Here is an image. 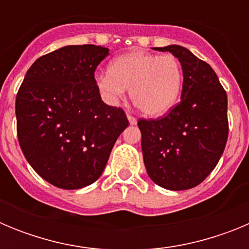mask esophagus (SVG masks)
<instances>
[{
  "instance_id": "1",
  "label": "esophagus",
  "mask_w": 249,
  "mask_h": 249,
  "mask_svg": "<svg viewBox=\"0 0 249 249\" xmlns=\"http://www.w3.org/2000/svg\"><path fill=\"white\" fill-rule=\"evenodd\" d=\"M127 118H128V121L131 124H136V123H137V118L133 117V116H131V114H128V116H127Z\"/></svg>"
}]
</instances>
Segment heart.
Wrapping results in <instances>:
<instances>
[{
  "instance_id": "heart-1",
  "label": "heart",
  "mask_w": 249,
  "mask_h": 249,
  "mask_svg": "<svg viewBox=\"0 0 249 249\" xmlns=\"http://www.w3.org/2000/svg\"><path fill=\"white\" fill-rule=\"evenodd\" d=\"M94 85L108 105H118L131 89L132 102L142 113L162 116L181 94L183 70L172 54L132 51L116 57L108 71L94 74Z\"/></svg>"
}]
</instances>
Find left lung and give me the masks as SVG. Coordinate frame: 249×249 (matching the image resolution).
<instances>
[{"label":"left lung","instance_id":"8db88e82","mask_svg":"<svg viewBox=\"0 0 249 249\" xmlns=\"http://www.w3.org/2000/svg\"><path fill=\"white\" fill-rule=\"evenodd\" d=\"M183 70L181 102L163 117L138 121L149 178L171 191L203 182L218 163L228 138L227 93L210 65L181 46L156 47Z\"/></svg>","mask_w":249,"mask_h":249}]
</instances>
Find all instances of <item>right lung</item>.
Segmentation results:
<instances>
[{"label":"right lung","instance_id":"right-lung-1","mask_svg":"<svg viewBox=\"0 0 249 249\" xmlns=\"http://www.w3.org/2000/svg\"><path fill=\"white\" fill-rule=\"evenodd\" d=\"M102 46H66L31 66L16 97L17 137L31 167L48 183L78 190L97 181L128 126L121 107L101 100L94 71Z\"/></svg>","mask_w":249,"mask_h":249}]
</instances>
